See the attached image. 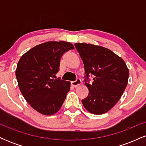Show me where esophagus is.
I'll list each match as a JSON object with an SVG mask.
<instances>
[{"instance_id": "1", "label": "esophagus", "mask_w": 146, "mask_h": 146, "mask_svg": "<svg viewBox=\"0 0 146 146\" xmlns=\"http://www.w3.org/2000/svg\"><path fill=\"white\" fill-rule=\"evenodd\" d=\"M81 83H82L81 80H80V79H77L75 81L71 82V85L74 87H77V86H80V85L81 84Z\"/></svg>"}]
</instances>
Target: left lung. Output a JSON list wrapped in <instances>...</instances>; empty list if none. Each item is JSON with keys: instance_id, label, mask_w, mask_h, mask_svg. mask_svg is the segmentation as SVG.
Listing matches in <instances>:
<instances>
[{"instance_id": "1", "label": "left lung", "mask_w": 146, "mask_h": 146, "mask_svg": "<svg viewBox=\"0 0 146 146\" xmlns=\"http://www.w3.org/2000/svg\"><path fill=\"white\" fill-rule=\"evenodd\" d=\"M85 70V85L89 93L82 100L90 113L102 115L110 110L123 95L129 77V70L121 58L108 48L86 43H75ZM93 74L90 84L88 77Z\"/></svg>"}]
</instances>
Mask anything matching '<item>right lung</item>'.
<instances>
[{"mask_svg": "<svg viewBox=\"0 0 146 146\" xmlns=\"http://www.w3.org/2000/svg\"><path fill=\"white\" fill-rule=\"evenodd\" d=\"M73 48L68 42H46L31 48L18 61L16 76L20 90L38 113L51 115L61 108L71 83L53 78L60 69L61 57Z\"/></svg>", "mask_w": 146, "mask_h": 146, "instance_id": "obj_1", "label": "right lung"}]
</instances>
